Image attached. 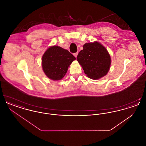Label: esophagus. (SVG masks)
<instances>
[{
  "mask_svg": "<svg viewBox=\"0 0 146 146\" xmlns=\"http://www.w3.org/2000/svg\"><path fill=\"white\" fill-rule=\"evenodd\" d=\"M78 52H76V53H74V54H73V55L74 56L76 57V56L78 55Z\"/></svg>",
  "mask_w": 146,
  "mask_h": 146,
  "instance_id": "34e87169",
  "label": "esophagus"
}]
</instances>
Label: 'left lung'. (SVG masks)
Returning a JSON list of instances; mask_svg holds the SVG:
<instances>
[{
    "instance_id": "left-lung-1",
    "label": "left lung",
    "mask_w": 146,
    "mask_h": 146,
    "mask_svg": "<svg viewBox=\"0 0 146 146\" xmlns=\"http://www.w3.org/2000/svg\"><path fill=\"white\" fill-rule=\"evenodd\" d=\"M76 60L85 73L92 79H98L107 74L111 60L107 50L97 42L86 43L77 56Z\"/></svg>"
}]
</instances>
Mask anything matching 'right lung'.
Masks as SVG:
<instances>
[{
  "label": "right lung",
  "mask_w": 146,
  "mask_h": 146,
  "mask_svg": "<svg viewBox=\"0 0 146 146\" xmlns=\"http://www.w3.org/2000/svg\"><path fill=\"white\" fill-rule=\"evenodd\" d=\"M76 58L71 53L58 46L49 48L42 57V70L53 80H59L65 76L68 68Z\"/></svg>",
  "instance_id": "add662e5"
}]
</instances>
